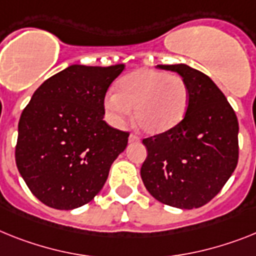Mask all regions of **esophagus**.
I'll return each mask as SVG.
<instances>
[{
    "instance_id": "obj_1",
    "label": "esophagus",
    "mask_w": 256,
    "mask_h": 256,
    "mask_svg": "<svg viewBox=\"0 0 256 256\" xmlns=\"http://www.w3.org/2000/svg\"><path fill=\"white\" fill-rule=\"evenodd\" d=\"M139 140H140V139H139L138 135H135V134L128 135V143H136V142Z\"/></svg>"
}]
</instances>
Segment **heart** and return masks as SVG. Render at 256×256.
<instances>
[{
  "instance_id": "b5f03b06",
  "label": "heart",
  "mask_w": 256,
  "mask_h": 256,
  "mask_svg": "<svg viewBox=\"0 0 256 256\" xmlns=\"http://www.w3.org/2000/svg\"><path fill=\"white\" fill-rule=\"evenodd\" d=\"M190 102V87L178 74L139 68L122 76L116 94L104 98L108 121L122 126L134 109L135 124L147 134L166 132L184 121Z\"/></svg>"
}]
</instances>
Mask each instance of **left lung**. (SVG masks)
<instances>
[{"mask_svg":"<svg viewBox=\"0 0 256 256\" xmlns=\"http://www.w3.org/2000/svg\"><path fill=\"white\" fill-rule=\"evenodd\" d=\"M180 74L190 87L184 121L143 139L147 158L140 176L148 192L166 206L192 210L224 188L238 162V120L210 76L188 65H158Z\"/></svg>","mask_w":256,"mask_h":256,"instance_id":"1","label":"left lung"}]
</instances>
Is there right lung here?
<instances>
[{
  "instance_id": "right-lung-1",
  "label": "right lung",
  "mask_w": 256,
  "mask_h": 256,
  "mask_svg": "<svg viewBox=\"0 0 256 256\" xmlns=\"http://www.w3.org/2000/svg\"><path fill=\"white\" fill-rule=\"evenodd\" d=\"M124 65H72L42 83L22 112L15 162L31 192L56 210L91 202L128 146L104 118L109 86Z\"/></svg>"
}]
</instances>
